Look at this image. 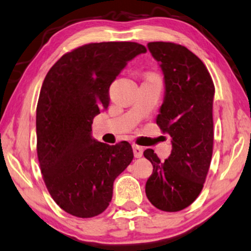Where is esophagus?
<instances>
[{
  "label": "esophagus",
  "mask_w": 251,
  "mask_h": 251,
  "mask_svg": "<svg viewBox=\"0 0 251 251\" xmlns=\"http://www.w3.org/2000/svg\"><path fill=\"white\" fill-rule=\"evenodd\" d=\"M133 152H134V157L135 158H141L143 154V148L140 146H133Z\"/></svg>",
  "instance_id": "1"
}]
</instances>
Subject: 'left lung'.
<instances>
[{
  "mask_svg": "<svg viewBox=\"0 0 251 251\" xmlns=\"http://www.w3.org/2000/svg\"><path fill=\"white\" fill-rule=\"evenodd\" d=\"M148 49L159 62L165 98L157 125L172 140V153L160 161L152 149L143 154L153 166L146 195L154 207L179 211L200 195L213 156L215 86L203 62L185 47L150 42Z\"/></svg>",
  "mask_w": 251,
  "mask_h": 251,
  "instance_id": "left-lung-1",
  "label": "left lung"
}]
</instances>
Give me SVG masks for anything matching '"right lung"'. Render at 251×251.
<instances>
[{
  "label": "right lung",
  "mask_w": 251,
  "mask_h": 251,
  "mask_svg": "<svg viewBox=\"0 0 251 251\" xmlns=\"http://www.w3.org/2000/svg\"><path fill=\"white\" fill-rule=\"evenodd\" d=\"M146 52L135 42L90 43L63 54L45 76L36 108L37 157L48 191L73 216L103 213L114 181L133 160L128 142H98L92 124L107 110L111 83Z\"/></svg>",
  "instance_id": "1"
}]
</instances>
